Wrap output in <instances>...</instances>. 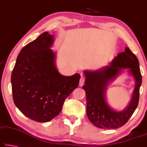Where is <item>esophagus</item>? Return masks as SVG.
<instances>
[{
  "label": "esophagus",
  "mask_w": 147,
  "mask_h": 147,
  "mask_svg": "<svg viewBox=\"0 0 147 147\" xmlns=\"http://www.w3.org/2000/svg\"><path fill=\"white\" fill-rule=\"evenodd\" d=\"M85 82H86V79L84 77H82L80 78V86H83L85 84Z\"/></svg>",
  "instance_id": "esophagus-1"
}]
</instances>
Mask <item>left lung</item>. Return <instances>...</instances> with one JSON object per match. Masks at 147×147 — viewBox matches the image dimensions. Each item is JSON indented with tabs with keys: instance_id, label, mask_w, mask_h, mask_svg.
Masks as SVG:
<instances>
[{
	"instance_id": "obj_1",
	"label": "left lung",
	"mask_w": 147,
	"mask_h": 147,
	"mask_svg": "<svg viewBox=\"0 0 147 147\" xmlns=\"http://www.w3.org/2000/svg\"><path fill=\"white\" fill-rule=\"evenodd\" d=\"M127 68L135 78L136 88L128 107L122 112H115L108 105L105 100L106 87L108 82L113 80L122 69ZM84 74L86 80L83 89L86 93L89 120L100 129H117L123 126L135 112L139 101L142 76L137 56L127 47L125 52L115 57L110 65L95 71H85Z\"/></svg>"
}]
</instances>
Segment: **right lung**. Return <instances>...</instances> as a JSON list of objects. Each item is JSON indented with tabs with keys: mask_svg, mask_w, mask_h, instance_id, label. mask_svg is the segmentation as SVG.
Returning <instances> with one entry per match:
<instances>
[{
	"mask_svg": "<svg viewBox=\"0 0 147 147\" xmlns=\"http://www.w3.org/2000/svg\"><path fill=\"white\" fill-rule=\"evenodd\" d=\"M48 32L21 50L11 76L12 97L18 109L37 122H47L61 112L65 99L79 86L80 74L61 75L50 48Z\"/></svg>",
	"mask_w": 147,
	"mask_h": 147,
	"instance_id": "right-lung-1",
	"label": "right lung"
}]
</instances>
